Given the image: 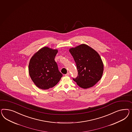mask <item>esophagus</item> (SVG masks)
<instances>
[{
  "mask_svg": "<svg viewBox=\"0 0 132 132\" xmlns=\"http://www.w3.org/2000/svg\"><path fill=\"white\" fill-rule=\"evenodd\" d=\"M65 76H69V73H67L66 74H65Z\"/></svg>",
  "mask_w": 132,
  "mask_h": 132,
  "instance_id": "34e87169",
  "label": "esophagus"
}]
</instances>
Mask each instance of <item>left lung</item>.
I'll return each mask as SVG.
<instances>
[{"instance_id":"8db88e82","label":"left lung","mask_w":132,"mask_h":132,"mask_svg":"<svg viewBox=\"0 0 132 132\" xmlns=\"http://www.w3.org/2000/svg\"><path fill=\"white\" fill-rule=\"evenodd\" d=\"M75 62L78 76L73 78L79 86L87 89L94 86L102 77L104 65L99 54L86 44L69 50Z\"/></svg>"}]
</instances>
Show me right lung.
<instances>
[{"label":"right lung","instance_id":"1","mask_svg":"<svg viewBox=\"0 0 132 132\" xmlns=\"http://www.w3.org/2000/svg\"><path fill=\"white\" fill-rule=\"evenodd\" d=\"M58 50L45 47L30 59L29 73L35 84L42 90L56 85L63 76L54 60Z\"/></svg>","mask_w":132,"mask_h":132}]
</instances>
